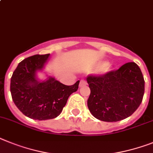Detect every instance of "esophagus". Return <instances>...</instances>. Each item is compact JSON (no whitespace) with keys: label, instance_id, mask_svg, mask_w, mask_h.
Wrapping results in <instances>:
<instances>
[{"label":"esophagus","instance_id":"1","mask_svg":"<svg viewBox=\"0 0 153 153\" xmlns=\"http://www.w3.org/2000/svg\"><path fill=\"white\" fill-rule=\"evenodd\" d=\"M87 85V82L85 80H82L80 82V83H79V87H83V86H85Z\"/></svg>","mask_w":153,"mask_h":153}]
</instances>
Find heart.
<instances>
[{
	"label": "heart",
	"mask_w": 153,
	"mask_h": 153,
	"mask_svg": "<svg viewBox=\"0 0 153 153\" xmlns=\"http://www.w3.org/2000/svg\"><path fill=\"white\" fill-rule=\"evenodd\" d=\"M111 69H112V65H110L109 62H105L102 64V65L100 68V71L102 74H106V73L110 71Z\"/></svg>",
	"instance_id": "b5f03b06"
}]
</instances>
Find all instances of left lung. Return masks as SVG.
Instances as JSON below:
<instances>
[{
    "label": "left lung",
    "instance_id": "left-lung-1",
    "mask_svg": "<svg viewBox=\"0 0 153 153\" xmlns=\"http://www.w3.org/2000/svg\"><path fill=\"white\" fill-rule=\"evenodd\" d=\"M86 80L91 90L88 110L102 121L116 122L130 117L144 96V78L134 62L102 75H88Z\"/></svg>",
    "mask_w": 153,
    "mask_h": 153
}]
</instances>
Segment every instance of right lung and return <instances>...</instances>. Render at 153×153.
Instances as JSON below:
<instances>
[{
    "label": "right lung",
    "instance_id": "obj_1",
    "mask_svg": "<svg viewBox=\"0 0 153 153\" xmlns=\"http://www.w3.org/2000/svg\"><path fill=\"white\" fill-rule=\"evenodd\" d=\"M49 57L50 53L24 59L11 79L10 89L15 106L24 115L34 120L57 117L70 95L79 88V81L72 85H65L52 77L38 80L37 71L43 70Z\"/></svg>",
    "mask_w": 153,
    "mask_h": 153
}]
</instances>
